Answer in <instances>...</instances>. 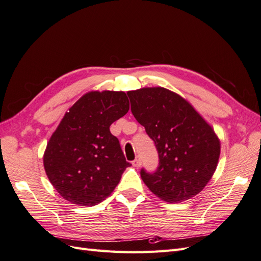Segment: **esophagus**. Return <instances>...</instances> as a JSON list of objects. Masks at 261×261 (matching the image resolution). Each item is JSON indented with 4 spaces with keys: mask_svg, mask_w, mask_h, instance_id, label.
<instances>
[{
    "mask_svg": "<svg viewBox=\"0 0 261 261\" xmlns=\"http://www.w3.org/2000/svg\"><path fill=\"white\" fill-rule=\"evenodd\" d=\"M133 165H134V167H136V168H139V167H140V165H141V161H140L139 158H136V159L133 161Z\"/></svg>",
    "mask_w": 261,
    "mask_h": 261,
    "instance_id": "obj_1",
    "label": "esophagus"
}]
</instances>
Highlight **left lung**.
Wrapping results in <instances>:
<instances>
[{"label": "left lung", "mask_w": 261, "mask_h": 261, "mask_svg": "<svg viewBox=\"0 0 261 261\" xmlns=\"http://www.w3.org/2000/svg\"><path fill=\"white\" fill-rule=\"evenodd\" d=\"M137 122L154 141L159 167L140 176L156 197L179 202L199 194L219 162L221 144L211 125L187 100L163 87L127 92Z\"/></svg>", "instance_id": "8db88e82"}]
</instances>
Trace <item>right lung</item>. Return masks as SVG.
Returning a JSON list of instances; mask_svg holds the SVG:
<instances>
[{
	"label": "right lung",
	"mask_w": 261,
	"mask_h": 261,
	"mask_svg": "<svg viewBox=\"0 0 261 261\" xmlns=\"http://www.w3.org/2000/svg\"><path fill=\"white\" fill-rule=\"evenodd\" d=\"M129 110L123 91H89L63 116L43 154L49 180L70 203L92 207L112 194L126 161L110 126Z\"/></svg>",
	"instance_id": "obj_1"
}]
</instances>
